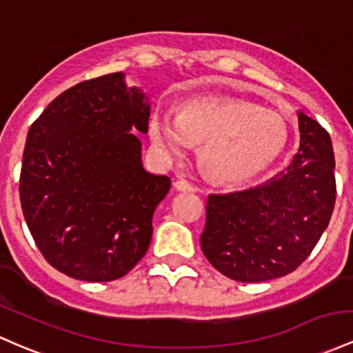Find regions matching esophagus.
<instances>
[{
  "mask_svg": "<svg viewBox=\"0 0 353 353\" xmlns=\"http://www.w3.org/2000/svg\"><path fill=\"white\" fill-rule=\"evenodd\" d=\"M176 189L177 191H181V192H196L197 191V188L192 183H189V181H185V179H179V181H176Z\"/></svg>",
  "mask_w": 353,
  "mask_h": 353,
  "instance_id": "34e87169",
  "label": "esophagus"
}]
</instances>
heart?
Wrapping results in <instances>:
<instances>
[{
	"label": "heart",
	"instance_id": "b5f03b06",
	"mask_svg": "<svg viewBox=\"0 0 353 353\" xmlns=\"http://www.w3.org/2000/svg\"><path fill=\"white\" fill-rule=\"evenodd\" d=\"M150 139L170 157H184L201 144L204 172L219 183H241L270 168L288 142V127L278 112L236 99H192L177 117L156 115Z\"/></svg>",
	"mask_w": 353,
	"mask_h": 353
}]
</instances>
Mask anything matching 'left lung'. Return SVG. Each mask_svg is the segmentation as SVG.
<instances>
[{
  "label": "left lung",
  "mask_w": 353,
  "mask_h": 353,
  "mask_svg": "<svg viewBox=\"0 0 353 353\" xmlns=\"http://www.w3.org/2000/svg\"><path fill=\"white\" fill-rule=\"evenodd\" d=\"M298 125L300 149L283 172L246 191L209 196L201 248L231 280L258 283L292 273L330 223L336 197L332 139L301 112Z\"/></svg>",
  "instance_id": "left-lung-1"
}]
</instances>
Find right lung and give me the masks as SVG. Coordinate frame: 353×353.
I'll use <instances>...</instances> for the list:
<instances>
[{
	"label": "right lung",
	"instance_id": "1",
	"mask_svg": "<svg viewBox=\"0 0 353 353\" xmlns=\"http://www.w3.org/2000/svg\"><path fill=\"white\" fill-rule=\"evenodd\" d=\"M149 105L122 73L65 90L32 123L19 201L34 245L53 268L83 281H114L141 261L168 176L145 172L141 142Z\"/></svg>",
	"mask_w": 353,
	"mask_h": 353
}]
</instances>
